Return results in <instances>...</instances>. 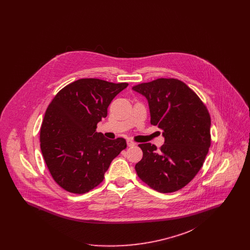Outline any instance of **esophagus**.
I'll return each mask as SVG.
<instances>
[{
	"label": "esophagus",
	"instance_id": "esophagus-1",
	"mask_svg": "<svg viewBox=\"0 0 250 250\" xmlns=\"http://www.w3.org/2000/svg\"><path fill=\"white\" fill-rule=\"evenodd\" d=\"M126 143H127V146L128 147H131V146H134L136 143H134L133 141H131V140H127V142H126Z\"/></svg>",
	"mask_w": 250,
	"mask_h": 250
}]
</instances>
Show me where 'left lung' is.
<instances>
[{
  "mask_svg": "<svg viewBox=\"0 0 250 250\" xmlns=\"http://www.w3.org/2000/svg\"><path fill=\"white\" fill-rule=\"evenodd\" d=\"M149 103L151 124L163 130L165 143L157 148L141 143L138 176L161 193L186 187L201 169L211 146V117L204 103L177 79H157L134 85Z\"/></svg>",
  "mask_w": 250,
  "mask_h": 250,
  "instance_id": "left-lung-1",
  "label": "left lung"
}]
</instances>
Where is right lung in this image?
Here are the masks:
<instances>
[{
  "mask_svg": "<svg viewBox=\"0 0 250 250\" xmlns=\"http://www.w3.org/2000/svg\"><path fill=\"white\" fill-rule=\"evenodd\" d=\"M128 86L99 79H81L49 103L40 129V148L53 180L64 190L83 194L103 180L111 161L126 148L123 138L96 132L112 99Z\"/></svg>",
  "mask_w": 250,
  "mask_h": 250,
  "instance_id": "obj_1",
  "label": "right lung"
}]
</instances>
